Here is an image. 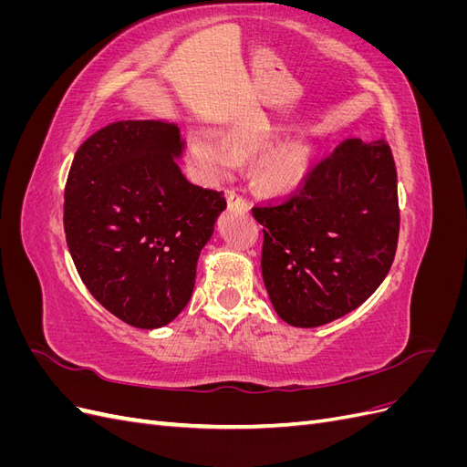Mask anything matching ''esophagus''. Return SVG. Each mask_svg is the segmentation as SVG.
<instances>
[{
  "mask_svg": "<svg viewBox=\"0 0 467 467\" xmlns=\"http://www.w3.org/2000/svg\"><path fill=\"white\" fill-rule=\"evenodd\" d=\"M225 199H228V206L230 208H242V210H247V202L242 194H239L237 191H228V194H225Z\"/></svg>",
  "mask_w": 467,
  "mask_h": 467,
  "instance_id": "1",
  "label": "esophagus"
}]
</instances>
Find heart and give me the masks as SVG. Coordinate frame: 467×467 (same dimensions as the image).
I'll use <instances>...</instances> for the list:
<instances>
[{
    "instance_id": "heart-1",
    "label": "heart",
    "mask_w": 467,
    "mask_h": 467,
    "mask_svg": "<svg viewBox=\"0 0 467 467\" xmlns=\"http://www.w3.org/2000/svg\"><path fill=\"white\" fill-rule=\"evenodd\" d=\"M273 132L265 126L234 130L223 140L201 134L194 140V151L212 173L228 175L237 167V161L261 151L271 144ZM306 171V151L300 146H282L266 153L257 171L259 185L268 192H285L300 182Z\"/></svg>"
}]
</instances>
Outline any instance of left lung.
<instances>
[{
	"label": "left lung",
	"mask_w": 467,
	"mask_h": 467,
	"mask_svg": "<svg viewBox=\"0 0 467 467\" xmlns=\"http://www.w3.org/2000/svg\"><path fill=\"white\" fill-rule=\"evenodd\" d=\"M261 271L280 319L319 327L357 309L389 273L400 237L398 171L386 138L345 140L300 189L253 206Z\"/></svg>",
	"instance_id": "obj_1"
}]
</instances>
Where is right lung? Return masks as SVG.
Masks as SVG:
<instances>
[{
	"mask_svg": "<svg viewBox=\"0 0 467 467\" xmlns=\"http://www.w3.org/2000/svg\"><path fill=\"white\" fill-rule=\"evenodd\" d=\"M175 124L112 122L79 146L64 192V232L83 285L112 316L163 327L191 300L196 261L225 208L192 185Z\"/></svg>",
	"mask_w": 467,
	"mask_h": 467,
	"instance_id": "add662e5",
	"label": "right lung"
}]
</instances>
